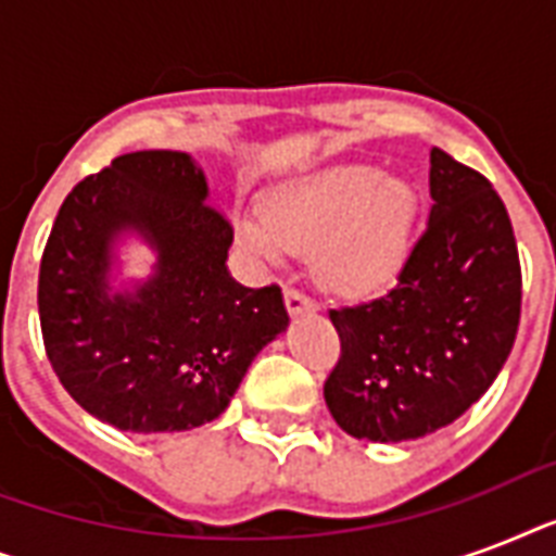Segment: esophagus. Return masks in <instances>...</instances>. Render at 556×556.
<instances>
[{
  "label": "esophagus",
  "instance_id": "esophagus-1",
  "mask_svg": "<svg viewBox=\"0 0 556 556\" xmlns=\"http://www.w3.org/2000/svg\"><path fill=\"white\" fill-rule=\"evenodd\" d=\"M286 308L288 314H305L314 312L317 303H314L312 296H305L303 291H296V288H286Z\"/></svg>",
  "mask_w": 556,
  "mask_h": 556
}]
</instances>
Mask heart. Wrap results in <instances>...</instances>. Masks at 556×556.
<instances>
[{
	"instance_id": "heart-1",
	"label": "heart",
	"mask_w": 556,
	"mask_h": 556,
	"mask_svg": "<svg viewBox=\"0 0 556 556\" xmlns=\"http://www.w3.org/2000/svg\"><path fill=\"white\" fill-rule=\"evenodd\" d=\"M418 192L371 164H346L279 187L260 216H242L236 236L262 260L314 248L312 268L334 294L366 296L387 286L413 233Z\"/></svg>"
}]
</instances>
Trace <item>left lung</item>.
<instances>
[{
    "label": "left lung",
    "mask_w": 556,
    "mask_h": 556,
    "mask_svg": "<svg viewBox=\"0 0 556 556\" xmlns=\"http://www.w3.org/2000/svg\"><path fill=\"white\" fill-rule=\"evenodd\" d=\"M430 195V222L395 286L329 312L340 361L323 395L355 439L389 444L453 424L488 392L517 340L522 270L500 192L435 147Z\"/></svg>",
    "instance_id": "1"
}]
</instances>
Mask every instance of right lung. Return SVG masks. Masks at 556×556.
Listing matches in <instances>:
<instances>
[{
	"label": "right lung",
	"instance_id": "add662e5",
	"mask_svg": "<svg viewBox=\"0 0 556 556\" xmlns=\"http://www.w3.org/2000/svg\"><path fill=\"white\" fill-rule=\"evenodd\" d=\"M141 235L150 280L111 291L114 244ZM233 227L187 152L117 155L65 195L39 262V326L65 392L129 432H181L225 413L262 346L282 334L279 286L227 270Z\"/></svg>",
	"mask_w": 556,
	"mask_h": 556
}]
</instances>
